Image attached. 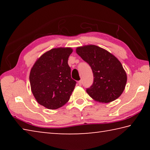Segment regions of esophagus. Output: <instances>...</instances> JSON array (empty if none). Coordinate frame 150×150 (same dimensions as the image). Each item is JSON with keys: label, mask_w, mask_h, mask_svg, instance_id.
<instances>
[{"label": "esophagus", "mask_w": 150, "mask_h": 150, "mask_svg": "<svg viewBox=\"0 0 150 150\" xmlns=\"http://www.w3.org/2000/svg\"><path fill=\"white\" fill-rule=\"evenodd\" d=\"M78 84H79V86H81V85H82V81H79Z\"/></svg>", "instance_id": "34e87169"}]
</instances>
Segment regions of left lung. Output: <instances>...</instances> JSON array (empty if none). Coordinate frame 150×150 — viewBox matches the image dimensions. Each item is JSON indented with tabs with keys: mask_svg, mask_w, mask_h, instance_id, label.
Masks as SVG:
<instances>
[{
	"mask_svg": "<svg viewBox=\"0 0 150 150\" xmlns=\"http://www.w3.org/2000/svg\"><path fill=\"white\" fill-rule=\"evenodd\" d=\"M76 53L92 69L94 81L87 93L101 103L115 100L125 88L127 75L122 65L115 55L95 45L78 47Z\"/></svg>",
	"mask_w": 150,
	"mask_h": 150,
	"instance_id": "8db88e82",
	"label": "left lung"
}]
</instances>
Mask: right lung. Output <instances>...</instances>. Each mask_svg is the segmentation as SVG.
I'll list each match as a JSON object with an SVG mask.
<instances>
[{"instance_id": "obj_1", "label": "right lung", "mask_w": 150, "mask_h": 150, "mask_svg": "<svg viewBox=\"0 0 150 150\" xmlns=\"http://www.w3.org/2000/svg\"><path fill=\"white\" fill-rule=\"evenodd\" d=\"M71 47H57L42 55L33 65L30 83L33 95L40 105L51 110L69 101L76 81L71 77L68 58Z\"/></svg>"}]
</instances>
